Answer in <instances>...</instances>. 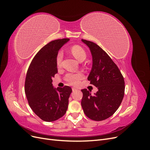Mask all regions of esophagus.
I'll list each match as a JSON object with an SVG mask.
<instances>
[{"mask_svg": "<svg viewBox=\"0 0 150 150\" xmlns=\"http://www.w3.org/2000/svg\"><path fill=\"white\" fill-rule=\"evenodd\" d=\"M72 91H77V90H78V89H77L76 88H72Z\"/></svg>", "mask_w": 150, "mask_h": 150, "instance_id": "1", "label": "esophagus"}]
</instances>
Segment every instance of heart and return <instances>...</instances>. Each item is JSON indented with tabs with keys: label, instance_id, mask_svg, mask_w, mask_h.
Returning <instances> with one entry per match:
<instances>
[{
	"label": "heart",
	"instance_id": "obj_1",
	"mask_svg": "<svg viewBox=\"0 0 150 150\" xmlns=\"http://www.w3.org/2000/svg\"><path fill=\"white\" fill-rule=\"evenodd\" d=\"M71 52L72 55L79 62L84 61L86 58V52L80 46H75L71 48ZM63 59V53L62 52H59L56 56V64L57 67H61L62 65ZM83 78V75L81 73H69L66 76V79L71 84H78L81 79Z\"/></svg>",
	"mask_w": 150,
	"mask_h": 150
}]
</instances>
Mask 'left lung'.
Masks as SVG:
<instances>
[{
	"mask_svg": "<svg viewBox=\"0 0 150 150\" xmlns=\"http://www.w3.org/2000/svg\"><path fill=\"white\" fill-rule=\"evenodd\" d=\"M89 48L93 66L89 76L90 84L98 88L96 93L81 90V106L86 116L94 121H103L111 116L120 107L125 94V81L120 69L108 54L98 45L81 39Z\"/></svg>",
	"mask_w": 150,
	"mask_h": 150,
	"instance_id": "8db88e82",
	"label": "left lung"
}]
</instances>
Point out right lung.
<instances>
[{"label":"right lung","instance_id":"add662e5","mask_svg":"<svg viewBox=\"0 0 150 150\" xmlns=\"http://www.w3.org/2000/svg\"><path fill=\"white\" fill-rule=\"evenodd\" d=\"M69 39L50 42L36 54L26 74L25 93L30 108L40 119L47 122L56 121L65 115L71 87L54 88L52 78L57 73L56 56L62 46Z\"/></svg>","mask_w":150,"mask_h":150}]
</instances>
